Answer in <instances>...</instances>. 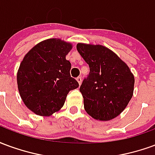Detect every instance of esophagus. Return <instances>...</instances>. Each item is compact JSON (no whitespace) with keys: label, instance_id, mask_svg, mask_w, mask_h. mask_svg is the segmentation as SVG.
<instances>
[{"label":"esophagus","instance_id":"obj_1","mask_svg":"<svg viewBox=\"0 0 155 155\" xmlns=\"http://www.w3.org/2000/svg\"><path fill=\"white\" fill-rule=\"evenodd\" d=\"M76 81H78V83H79V84H81V81H82V78H81V76H78L77 78H76Z\"/></svg>","mask_w":155,"mask_h":155}]
</instances>
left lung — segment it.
I'll list each match as a JSON object with an SVG mask.
<instances>
[{
    "label": "left lung",
    "mask_w": 155,
    "mask_h": 155,
    "mask_svg": "<svg viewBox=\"0 0 155 155\" xmlns=\"http://www.w3.org/2000/svg\"><path fill=\"white\" fill-rule=\"evenodd\" d=\"M76 48L90 67V73L80 88L84 110L95 120L114 119L125 109L133 96V74L108 48L81 43Z\"/></svg>",
    "instance_id": "left-lung-1"
}]
</instances>
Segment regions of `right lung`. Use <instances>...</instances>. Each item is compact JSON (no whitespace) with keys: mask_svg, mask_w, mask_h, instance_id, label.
<instances>
[{"mask_svg":"<svg viewBox=\"0 0 155 155\" xmlns=\"http://www.w3.org/2000/svg\"><path fill=\"white\" fill-rule=\"evenodd\" d=\"M71 45L59 39L39 43L20 64L17 84L25 104L35 114L50 116L64 105L68 93L79 86L70 74L65 55Z\"/></svg>","mask_w":155,"mask_h":155,"instance_id":"right-lung-1","label":"right lung"}]
</instances>
